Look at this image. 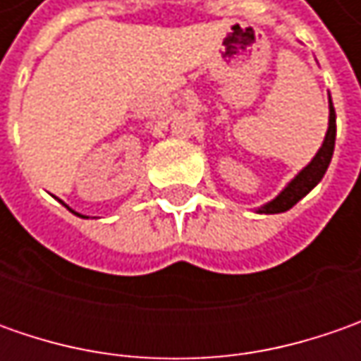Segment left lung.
<instances>
[{
    "label": "left lung",
    "mask_w": 361,
    "mask_h": 361,
    "mask_svg": "<svg viewBox=\"0 0 361 361\" xmlns=\"http://www.w3.org/2000/svg\"><path fill=\"white\" fill-rule=\"evenodd\" d=\"M334 146H336V110L331 104V98H329V122H327V132L324 142L319 146V150L315 152V157L307 166H303L287 185L283 190L271 199L269 202L261 204L255 213H263V215H277V213H285L289 211L293 204H298L313 187H317V183L324 178L327 166L331 162L334 157Z\"/></svg>",
    "instance_id": "obj_1"
}]
</instances>
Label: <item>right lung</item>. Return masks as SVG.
Instances as JSON below:
<instances>
[{"instance_id": "obj_1", "label": "right lung", "mask_w": 361, "mask_h": 361, "mask_svg": "<svg viewBox=\"0 0 361 361\" xmlns=\"http://www.w3.org/2000/svg\"><path fill=\"white\" fill-rule=\"evenodd\" d=\"M60 202H62V201H60ZM62 204H63V207H66V209H68V211H70V213H74V215L80 216V219H88V216H86V215H80V213H76V211H72V209H70V207H68L66 202H62Z\"/></svg>"}]
</instances>
